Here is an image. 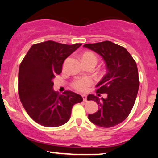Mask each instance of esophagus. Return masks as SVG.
<instances>
[{
    "label": "esophagus",
    "mask_w": 158,
    "mask_h": 158,
    "mask_svg": "<svg viewBox=\"0 0 158 158\" xmlns=\"http://www.w3.org/2000/svg\"><path fill=\"white\" fill-rule=\"evenodd\" d=\"M82 99H83V101H84V102H87V101H88L86 95H82Z\"/></svg>",
    "instance_id": "obj_1"
}]
</instances>
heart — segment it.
<instances>
[{
    "instance_id": "obj_1",
    "label": "heart",
    "mask_w": 158,
    "mask_h": 158,
    "mask_svg": "<svg viewBox=\"0 0 158 158\" xmlns=\"http://www.w3.org/2000/svg\"><path fill=\"white\" fill-rule=\"evenodd\" d=\"M81 60L82 62L85 63H93L94 65L97 63V57L96 55L91 52H85L81 56ZM93 84V80L91 78L88 77L77 78L73 81L72 85L78 91L86 92L89 89V88Z\"/></svg>"
}]
</instances>
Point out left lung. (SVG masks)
<instances>
[{
	"label": "left lung",
	"instance_id": "8db88e82",
	"mask_svg": "<svg viewBox=\"0 0 158 158\" xmlns=\"http://www.w3.org/2000/svg\"><path fill=\"white\" fill-rule=\"evenodd\" d=\"M83 47L102 56L107 70L96 85L98 96L106 94L107 97L88 96V100L95 101L99 106L96 113L88 114V119L103 128L117 126L128 117L135 105L139 85L137 64L126 48L111 41L86 44Z\"/></svg>",
	"mask_w": 158,
	"mask_h": 158
}]
</instances>
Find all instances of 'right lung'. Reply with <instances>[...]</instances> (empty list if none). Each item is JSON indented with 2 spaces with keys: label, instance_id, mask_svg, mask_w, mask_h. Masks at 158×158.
Here are the masks:
<instances>
[{
  "label": "right lung",
  "instance_id": "obj_1",
  "mask_svg": "<svg viewBox=\"0 0 158 158\" xmlns=\"http://www.w3.org/2000/svg\"><path fill=\"white\" fill-rule=\"evenodd\" d=\"M81 44L68 45L52 41L33 44L19 67V94L28 115L43 126L58 127L70 118L71 110L82 97L52 89V79L59 75L63 62Z\"/></svg>",
  "mask_w": 158,
  "mask_h": 158
}]
</instances>
